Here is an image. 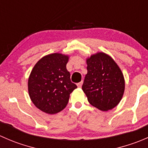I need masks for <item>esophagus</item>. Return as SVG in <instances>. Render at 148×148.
<instances>
[{
	"label": "esophagus",
	"mask_w": 148,
	"mask_h": 148,
	"mask_svg": "<svg viewBox=\"0 0 148 148\" xmlns=\"http://www.w3.org/2000/svg\"><path fill=\"white\" fill-rule=\"evenodd\" d=\"M82 84H83V82H82V81L80 82L79 83L77 84V86H78L79 88H81V87H82Z\"/></svg>",
	"instance_id": "esophagus-1"
}]
</instances>
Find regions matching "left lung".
<instances>
[{"instance_id": "8db88e82", "label": "left lung", "mask_w": 148, "mask_h": 148, "mask_svg": "<svg viewBox=\"0 0 148 148\" xmlns=\"http://www.w3.org/2000/svg\"><path fill=\"white\" fill-rule=\"evenodd\" d=\"M87 74L82 90L88 102L101 111H108L120 103L125 92L123 74L114 59L97 52L86 59Z\"/></svg>"}]
</instances>
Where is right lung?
Listing matches in <instances>:
<instances>
[{"label":"right lung","instance_id":"obj_1","mask_svg":"<svg viewBox=\"0 0 148 148\" xmlns=\"http://www.w3.org/2000/svg\"><path fill=\"white\" fill-rule=\"evenodd\" d=\"M69 55L48 54L38 61L28 80L30 99L44 112L53 114L66 107L70 94L77 88L66 69Z\"/></svg>","mask_w":148,"mask_h":148}]
</instances>
